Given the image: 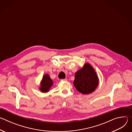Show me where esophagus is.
<instances>
[{
  "label": "esophagus",
  "mask_w": 132,
  "mask_h": 132,
  "mask_svg": "<svg viewBox=\"0 0 132 132\" xmlns=\"http://www.w3.org/2000/svg\"><path fill=\"white\" fill-rule=\"evenodd\" d=\"M62 81H66L67 80V79H61V80Z\"/></svg>",
  "instance_id": "esophagus-1"
}]
</instances>
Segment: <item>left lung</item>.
Returning <instances> with one entry per match:
<instances>
[{
  "instance_id": "8db88e82",
  "label": "left lung",
  "mask_w": 132,
  "mask_h": 132,
  "mask_svg": "<svg viewBox=\"0 0 132 132\" xmlns=\"http://www.w3.org/2000/svg\"><path fill=\"white\" fill-rule=\"evenodd\" d=\"M99 84V78L93 67L89 63L75 74L73 85L77 91L83 95H87L96 90Z\"/></svg>"
}]
</instances>
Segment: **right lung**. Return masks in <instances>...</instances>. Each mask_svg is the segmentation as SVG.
<instances>
[{"label": "right lung", "mask_w": 132, "mask_h": 132, "mask_svg": "<svg viewBox=\"0 0 132 132\" xmlns=\"http://www.w3.org/2000/svg\"><path fill=\"white\" fill-rule=\"evenodd\" d=\"M40 90L42 92H47L53 85V81L50 78L49 75L45 74L43 76L41 81Z\"/></svg>", "instance_id": "1"}]
</instances>
